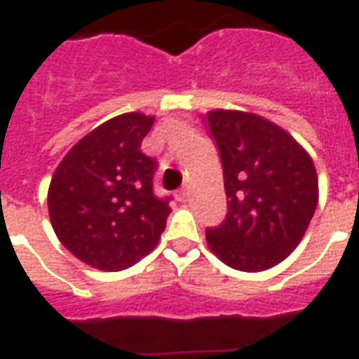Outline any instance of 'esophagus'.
I'll use <instances>...</instances> for the list:
<instances>
[{"label": "esophagus", "mask_w": 359, "mask_h": 359, "mask_svg": "<svg viewBox=\"0 0 359 359\" xmlns=\"http://www.w3.org/2000/svg\"><path fill=\"white\" fill-rule=\"evenodd\" d=\"M186 197H188V188H186V186H182V188L177 191V199H179V201H186Z\"/></svg>", "instance_id": "obj_1"}]
</instances>
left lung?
<instances>
[{
	"mask_svg": "<svg viewBox=\"0 0 359 359\" xmlns=\"http://www.w3.org/2000/svg\"><path fill=\"white\" fill-rule=\"evenodd\" d=\"M224 165L229 212L207 229L208 250L240 272H262L294 251L318 203L309 152L285 128L240 109L205 115Z\"/></svg>",
	"mask_w": 359,
	"mask_h": 359,
	"instance_id": "obj_1",
	"label": "left lung"
}]
</instances>
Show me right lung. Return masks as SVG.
<instances>
[{
	"label": "right lung",
	"instance_id": "obj_1",
	"mask_svg": "<svg viewBox=\"0 0 359 359\" xmlns=\"http://www.w3.org/2000/svg\"><path fill=\"white\" fill-rule=\"evenodd\" d=\"M154 119L141 111L117 115L83 135L55 168L50 222L59 242L89 266H134L165 229L171 208L154 197L156 163L141 152Z\"/></svg>",
	"mask_w": 359,
	"mask_h": 359
}]
</instances>
